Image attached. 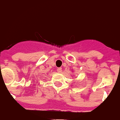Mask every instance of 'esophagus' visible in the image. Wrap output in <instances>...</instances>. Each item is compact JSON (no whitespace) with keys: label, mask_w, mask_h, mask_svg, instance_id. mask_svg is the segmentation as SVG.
Returning a JSON list of instances; mask_svg holds the SVG:
<instances>
[{"label":"esophagus","mask_w":120,"mask_h":120,"mask_svg":"<svg viewBox=\"0 0 120 120\" xmlns=\"http://www.w3.org/2000/svg\"><path fill=\"white\" fill-rule=\"evenodd\" d=\"M57 71H58L59 73H61V72H62V68H57Z\"/></svg>","instance_id":"34e87169"}]
</instances>
